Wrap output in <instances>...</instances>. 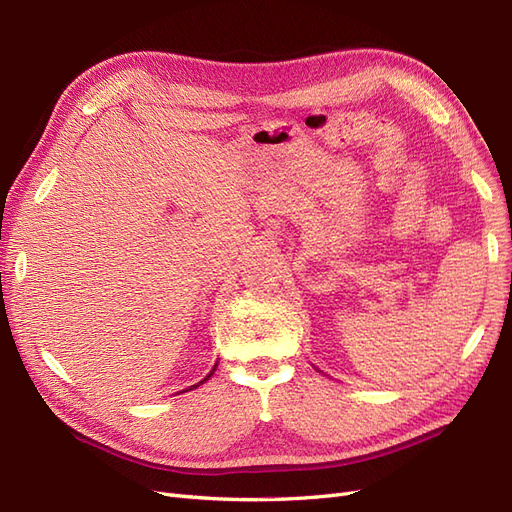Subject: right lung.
I'll list each match as a JSON object with an SVG mask.
<instances>
[{"label": "right lung", "instance_id": "right-lung-1", "mask_svg": "<svg viewBox=\"0 0 512 512\" xmlns=\"http://www.w3.org/2000/svg\"><path fill=\"white\" fill-rule=\"evenodd\" d=\"M209 376H211V374H209ZM209 376H207V378H209ZM207 378H205V380H207Z\"/></svg>", "mask_w": 512, "mask_h": 512}]
</instances>
